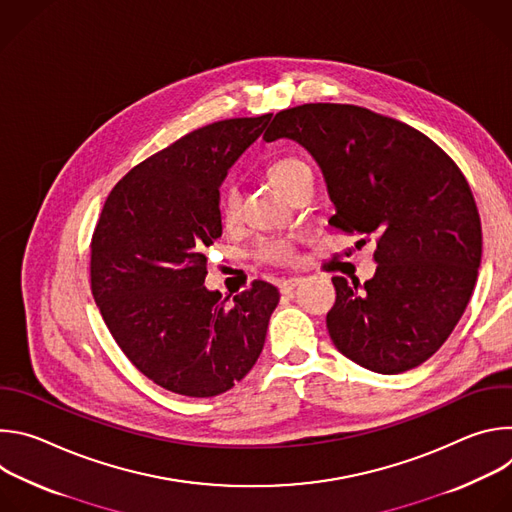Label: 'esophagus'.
Here are the masks:
<instances>
[{
	"mask_svg": "<svg viewBox=\"0 0 512 512\" xmlns=\"http://www.w3.org/2000/svg\"><path fill=\"white\" fill-rule=\"evenodd\" d=\"M302 283V277H289V279H283L279 281V291L281 294H289V291H294L296 285Z\"/></svg>",
	"mask_w": 512,
	"mask_h": 512,
	"instance_id": "esophagus-1",
	"label": "esophagus"
}]
</instances>
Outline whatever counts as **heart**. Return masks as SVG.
<instances>
[{
    "label": "heart",
    "instance_id": "1",
    "mask_svg": "<svg viewBox=\"0 0 512 512\" xmlns=\"http://www.w3.org/2000/svg\"><path fill=\"white\" fill-rule=\"evenodd\" d=\"M267 176L285 196H289L304 180H312V168L302 158L285 156L269 164ZM239 212H241V190L237 184L227 182L223 184L221 192H218V216H221V223L227 227L235 225ZM253 257L267 265H277V267L289 265L296 259L294 241L285 237H263L255 243Z\"/></svg>",
    "mask_w": 512,
    "mask_h": 512
}]
</instances>
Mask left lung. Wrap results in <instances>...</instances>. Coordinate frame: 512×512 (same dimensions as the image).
<instances>
[{
	"instance_id": "left-lung-1",
	"label": "left lung",
	"mask_w": 512,
	"mask_h": 512,
	"mask_svg": "<svg viewBox=\"0 0 512 512\" xmlns=\"http://www.w3.org/2000/svg\"><path fill=\"white\" fill-rule=\"evenodd\" d=\"M279 137L322 168L336 206L330 225L377 237L373 279L332 277L334 346L383 375L419 367L456 328L478 277L482 227L462 170L421 131L356 105L279 111L263 139Z\"/></svg>"
}]
</instances>
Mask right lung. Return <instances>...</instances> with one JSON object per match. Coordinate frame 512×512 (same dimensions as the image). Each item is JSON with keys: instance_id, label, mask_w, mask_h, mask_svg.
I'll return each instance as SVG.
<instances>
[{"instance_id": "right-lung-1", "label": "right lung", "mask_w": 512, "mask_h": 512, "mask_svg": "<svg viewBox=\"0 0 512 512\" xmlns=\"http://www.w3.org/2000/svg\"><path fill=\"white\" fill-rule=\"evenodd\" d=\"M271 113L216 121L137 164L105 200L91 241V289L133 367L186 397H214L257 362L279 291L223 300L204 287V249L223 235L218 188Z\"/></svg>"}]
</instances>
